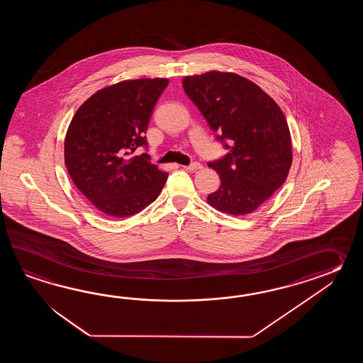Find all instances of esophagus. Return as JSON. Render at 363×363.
Here are the masks:
<instances>
[{
	"mask_svg": "<svg viewBox=\"0 0 363 363\" xmlns=\"http://www.w3.org/2000/svg\"><path fill=\"white\" fill-rule=\"evenodd\" d=\"M185 169L189 171L201 170V169H202V164H201V163L199 162H193L191 163L189 166H185Z\"/></svg>",
	"mask_w": 363,
	"mask_h": 363,
	"instance_id": "esophagus-1",
	"label": "esophagus"
}]
</instances>
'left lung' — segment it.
<instances>
[{"label":"left lung","instance_id":"8db88e82","mask_svg":"<svg viewBox=\"0 0 363 363\" xmlns=\"http://www.w3.org/2000/svg\"><path fill=\"white\" fill-rule=\"evenodd\" d=\"M183 88L230 152L208 163L220 186L210 206L231 216L250 214L284 184L292 164V141L278 104L249 79L208 71L185 77Z\"/></svg>","mask_w":363,"mask_h":363}]
</instances>
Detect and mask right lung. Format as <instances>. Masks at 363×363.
Returning a JSON list of instances; mask_svg holds the SVG:
<instances>
[{"label":"right lung","instance_id":"obj_1","mask_svg":"<svg viewBox=\"0 0 363 363\" xmlns=\"http://www.w3.org/2000/svg\"><path fill=\"white\" fill-rule=\"evenodd\" d=\"M169 79L108 85L77 108L65 138V164L94 208L114 218L135 216L162 191L169 174L135 155L147 147V124Z\"/></svg>","mask_w":363,"mask_h":363}]
</instances>
